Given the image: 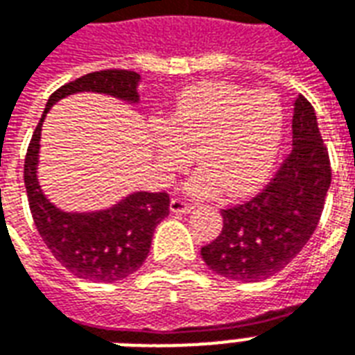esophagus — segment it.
Returning <instances> with one entry per match:
<instances>
[{"label":"esophagus","mask_w":355,"mask_h":355,"mask_svg":"<svg viewBox=\"0 0 355 355\" xmlns=\"http://www.w3.org/2000/svg\"><path fill=\"white\" fill-rule=\"evenodd\" d=\"M169 208H171V212L175 214H186L189 212V210H193V205L189 201H186V199H182V197H173Z\"/></svg>","instance_id":"34e87169"}]
</instances>
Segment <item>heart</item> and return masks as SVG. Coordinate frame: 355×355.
Segmentation results:
<instances>
[{"label":"heart","mask_w":355,"mask_h":355,"mask_svg":"<svg viewBox=\"0 0 355 355\" xmlns=\"http://www.w3.org/2000/svg\"><path fill=\"white\" fill-rule=\"evenodd\" d=\"M283 130L277 94L207 81L178 96L167 128L158 132L156 150L166 173L186 169L197 153L205 167L188 182L189 193L210 197L227 186L231 196H245L274 169Z\"/></svg>","instance_id":"b5f03b06"}]
</instances>
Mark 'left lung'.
Instances as JSON below:
<instances>
[{
    "instance_id": "left-lung-1",
    "label": "left lung",
    "mask_w": 355,
    "mask_h": 355,
    "mask_svg": "<svg viewBox=\"0 0 355 355\" xmlns=\"http://www.w3.org/2000/svg\"><path fill=\"white\" fill-rule=\"evenodd\" d=\"M329 184L328 148L313 105L300 94L294 102L291 154L255 197L221 210L223 229L201 248L202 261L212 272L234 281L272 277L309 242Z\"/></svg>"
}]
</instances>
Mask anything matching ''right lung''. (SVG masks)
<instances>
[{
	"mask_svg": "<svg viewBox=\"0 0 355 355\" xmlns=\"http://www.w3.org/2000/svg\"><path fill=\"white\" fill-rule=\"evenodd\" d=\"M137 72L110 69L64 83L48 100L27 147L24 182L35 227L51 255L80 279L112 283L134 274L147 259L154 229L169 214L171 201L166 191H137L102 212H61L46 199L37 182L40 126L48 110L58 100L81 91L137 102Z\"/></svg>",
	"mask_w": 355,
	"mask_h": 355,
	"instance_id": "obj_1",
	"label": "right lung"
}]
</instances>
